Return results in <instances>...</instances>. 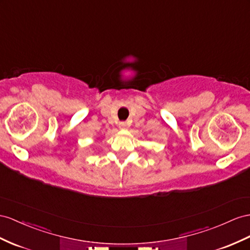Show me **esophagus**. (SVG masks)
Listing matches in <instances>:
<instances>
[{
    "mask_svg": "<svg viewBox=\"0 0 250 250\" xmlns=\"http://www.w3.org/2000/svg\"><path fill=\"white\" fill-rule=\"evenodd\" d=\"M126 126H127V124L125 123V121H123V123L119 124V129L120 130H125Z\"/></svg>",
    "mask_w": 250,
    "mask_h": 250,
    "instance_id": "34e87169",
    "label": "esophagus"
}]
</instances>
